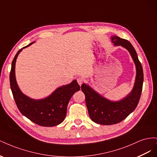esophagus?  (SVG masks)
Here are the masks:
<instances>
[{"label":"esophagus","mask_w":157,"mask_h":157,"mask_svg":"<svg viewBox=\"0 0 157 157\" xmlns=\"http://www.w3.org/2000/svg\"><path fill=\"white\" fill-rule=\"evenodd\" d=\"M83 82H84V80H83V79H82V78L78 77V78H77V82L78 83V84L80 85V86H81L82 84L83 83Z\"/></svg>","instance_id":"1"}]
</instances>
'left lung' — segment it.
<instances>
[{
  "label": "left lung",
  "instance_id": "obj_1",
  "mask_svg": "<svg viewBox=\"0 0 157 157\" xmlns=\"http://www.w3.org/2000/svg\"><path fill=\"white\" fill-rule=\"evenodd\" d=\"M115 46H122L128 50L136 67L134 86L128 96L118 101H112L101 96L90 88L82 84L81 90L85 95L86 104L90 118L96 123L103 125L117 124L135 110L139 103L144 82V72L136 52L129 41L117 36L111 37Z\"/></svg>",
  "mask_w": 157,
  "mask_h": 157
}]
</instances>
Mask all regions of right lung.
<instances>
[{"instance_id":"1","label":"right lung","mask_w":157,"mask_h":157,"mask_svg":"<svg viewBox=\"0 0 157 157\" xmlns=\"http://www.w3.org/2000/svg\"><path fill=\"white\" fill-rule=\"evenodd\" d=\"M33 42L18 50L14 57L10 73V88L16 105L23 115L38 125L54 126L64 121L68 103L75 92L80 90V86L77 80H74L70 84L57 88L48 97L37 100L23 94L16 82V61L22 49L31 45Z\"/></svg>"}]
</instances>
